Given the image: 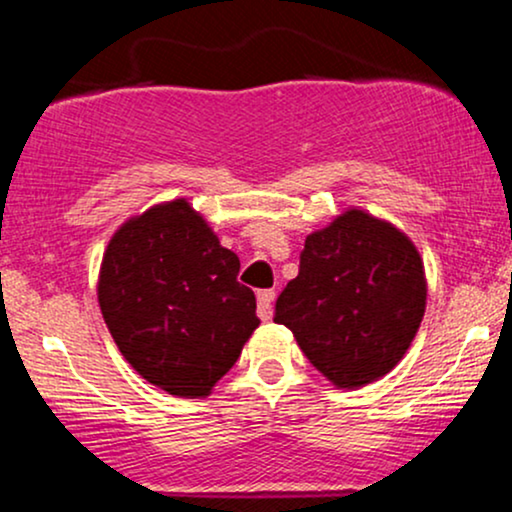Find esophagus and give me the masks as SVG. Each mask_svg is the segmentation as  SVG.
<instances>
[{
    "label": "esophagus",
    "instance_id": "34e87169",
    "mask_svg": "<svg viewBox=\"0 0 512 512\" xmlns=\"http://www.w3.org/2000/svg\"><path fill=\"white\" fill-rule=\"evenodd\" d=\"M274 298H276L274 289H264L257 293V315H260V320H272Z\"/></svg>",
    "mask_w": 512,
    "mask_h": 512
}]
</instances>
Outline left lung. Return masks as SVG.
Masks as SVG:
<instances>
[{"label": "left lung", "mask_w": 512, "mask_h": 512, "mask_svg": "<svg viewBox=\"0 0 512 512\" xmlns=\"http://www.w3.org/2000/svg\"><path fill=\"white\" fill-rule=\"evenodd\" d=\"M424 310V262L414 243L392 223L349 209L305 238L274 322L289 327L327 380L351 390L402 361Z\"/></svg>", "instance_id": "1"}]
</instances>
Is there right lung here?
I'll list each match as a JSON object with an SVG mask.
<instances>
[{
	"label": "right lung",
	"instance_id": "1",
	"mask_svg": "<svg viewBox=\"0 0 512 512\" xmlns=\"http://www.w3.org/2000/svg\"><path fill=\"white\" fill-rule=\"evenodd\" d=\"M236 252L187 199L122 223L98 276V303L117 349L168 395L207 397L260 325Z\"/></svg>",
	"mask_w": 512,
	"mask_h": 512
}]
</instances>
